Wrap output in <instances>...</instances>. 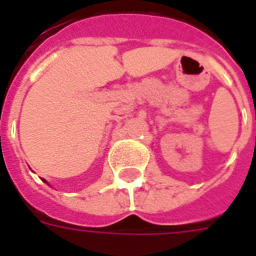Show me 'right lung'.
Wrapping results in <instances>:
<instances>
[{
  "label": "right lung",
  "mask_w": 256,
  "mask_h": 256,
  "mask_svg": "<svg viewBox=\"0 0 256 256\" xmlns=\"http://www.w3.org/2000/svg\"><path fill=\"white\" fill-rule=\"evenodd\" d=\"M44 182H46V181H45V180H44Z\"/></svg>",
  "instance_id": "add662e5"
}]
</instances>
